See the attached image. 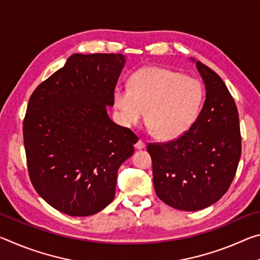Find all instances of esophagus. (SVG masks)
<instances>
[{
    "label": "esophagus",
    "mask_w": 260,
    "mask_h": 260,
    "mask_svg": "<svg viewBox=\"0 0 260 260\" xmlns=\"http://www.w3.org/2000/svg\"><path fill=\"white\" fill-rule=\"evenodd\" d=\"M144 147H146V143H144L143 140H139L138 142L135 143V149H138V150H140V149H143Z\"/></svg>",
    "instance_id": "obj_1"
}]
</instances>
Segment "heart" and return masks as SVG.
<instances>
[{
    "label": "heart",
    "instance_id": "b5f03b06",
    "mask_svg": "<svg viewBox=\"0 0 260 260\" xmlns=\"http://www.w3.org/2000/svg\"><path fill=\"white\" fill-rule=\"evenodd\" d=\"M114 107L124 126L147 124L156 138L175 140L195 122L203 103V87L197 79L172 70L147 67L131 77L129 88L118 87Z\"/></svg>",
    "mask_w": 260,
    "mask_h": 260
}]
</instances>
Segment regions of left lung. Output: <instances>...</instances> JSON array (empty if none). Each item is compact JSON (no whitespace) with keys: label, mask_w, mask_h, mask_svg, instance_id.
<instances>
[{"label":"left lung","mask_w":260,"mask_h":260,"mask_svg":"<svg viewBox=\"0 0 260 260\" xmlns=\"http://www.w3.org/2000/svg\"><path fill=\"white\" fill-rule=\"evenodd\" d=\"M206 100L186 134L169 142L149 143L153 187L174 209L199 211L225 195L239 166L242 146L239 111L225 82L196 61Z\"/></svg>","instance_id":"8db88e82"}]
</instances>
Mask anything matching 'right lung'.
<instances>
[{"mask_svg":"<svg viewBox=\"0 0 260 260\" xmlns=\"http://www.w3.org/2000/svg\"><path fill=\"white\" fill-rule=\"evenodd\" d=\"M125 61L121 54H74L29 98L23 135L30 182L71 217L111 203L118 169L139 140L107 113Z\"/></svg>","mask_w":260,"mask_h":260,"instance_id":"right-lung-1","label":"right lung"}]
</instances>
